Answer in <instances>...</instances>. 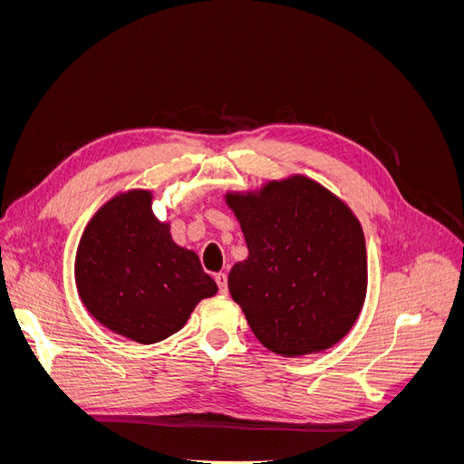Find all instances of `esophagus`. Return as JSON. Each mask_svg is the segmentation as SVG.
Wrapping results in <instances>:
<instances>
[{
    "instance_id": "obj_1",
    "label": "esophagus",
    "mask_w": 464,
    "mask_h": 464,
    "mask_svg": "<svg viewBox=\"0 0 464 464\" xmlns=\"http://www.w3.org/2000/svg\"><path fill=\"white\" fill-rule=\"evenodd\" d=\"M215 280H217V285H218V290L222 294H227V290H228V276H227V273H217Z\"/></svg>"
}]
</instances>
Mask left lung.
<instances>
[{"label":"left lung","instance_id":"left-lung-1","mask_svg":"<svg viewBox=\"0 0 464 464\" xmlns=\"http://www.w3.org/2000/svg\"><path fill=\"white\" fill-rule=\"evenodd\" d=\"M249 256L228 288L263 346L283 356L319 353L353 329L368 288L358 218L314 179L271 181L259 195H227Z\"/></svg>","mask_w":464,"mask_h":464}]
</instances>
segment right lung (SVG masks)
Returning a JSON list of instances; mask_svg holds the SVG:
<instances>
[{"label":"right lung","instance_id":"add662e5","mask_svg":"<svg viewBox=\"0 0 464 464\" xmlns=\"http://www.w3.org/2000/svg\"><path fill=\"white\" fill-rule=\"evenodd\" d=\"M150 201L143 189L108 201L85 228L75 259L79 296L91 315L141 344L178 333L195 305L218 290L198 254L172 242Z\"/></svg>","mask_w":464,"mask_h":464}]
</instances>
